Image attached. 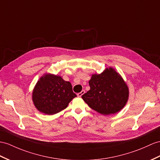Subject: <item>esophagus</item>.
I'll list each match as a JSON object with an SVG mask.
<instances>
[{
    "label": "esophagus",
    "mask_w": 160,
    "mask_h": 160,
    "mask_svg": "<svg viewBox=\"0 0 160 160\" xmlns=\"http://www.w3.org/2000/svg\"><path fill=\"white\" fill-rule=\"evenodd\" d=\"M84 93H85V91H84V90H82L81 92L77 93V96H79V97H81V96H82V95L84 94Z\"/></svg>",
    "instance_id": "1"
}]
</instances>
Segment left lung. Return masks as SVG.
<instances>
[{
    "label": "left lung",
    "instance_id": "8db88e82",
    "mask_svg": "<svg viewBox=\"0 0 160 160\" xmlns=\"http://www.w3.org/2000/svg\"><path fill=\"white\" fill-rule=\"evenodd\" d=\"M90 89L81 98L92 109L108 115L120 111L129 98V88L115 69L106 68L100 74H93L89 81Z\"/></svg>",
    "mask_w": 160,
    "mask_h": 160
}]
</instances>
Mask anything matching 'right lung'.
<instances>
[{"label":"right lung","mask_w":160,"mask_h":160,"mask_svg":"<svg viewBox=\"0 0 160 160\" xmlns=\"http://www.w3.org/2000/svg\"><path fill=\"white\" fill-rule=\"evenodd\" d=\"M75 97L69 81L51 73H45L40 77L32 93L34 107L42 113L49 115L65 109Z\"/></svg>","instance_id":"right-lung-1"}]
</instances>
